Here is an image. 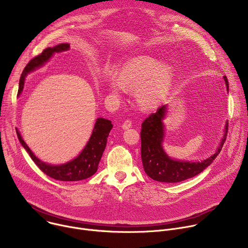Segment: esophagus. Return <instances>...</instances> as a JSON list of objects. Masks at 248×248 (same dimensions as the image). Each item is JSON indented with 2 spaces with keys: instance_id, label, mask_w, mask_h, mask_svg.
<instances>
[{
  "instance_id": "1",
  "label": "esophagus",
  "mask_w": 248,
  "mask_h": 248,
  "mask_svg": "<svg viewBox=\"0 0 248 248\" xmlns=\"http://www.w3.org/2000/svg\"><path fill=\"white\" fill-rule=\"evenodd\" d=\"M129 127H131V121L130 120H125L124 122V124H123V128L124 129H127Z\"/></svg>"
}]
</instances>
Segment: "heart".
Returning <instances> with one entry per match:
<instances>
[{
	"mask_svg": "<svg viewBox=\"0 0 248 248\" xmlns=\"http://www.w3.org/2000/svg\"><path fill=\"white\" fill-rule=\"evenodd\" d=\"M173 79V70L168 64L147 56H139L125 62L120 69L119 78L109 74L105 83L113 94L128 89H137V99L141 106L152 108L169 92Z\"/></svg>",
	"mask_w": 248,
	"mask_h": 248,
	"instance_id": "b5f03b06",
	"label": "heart"
}]
</instances>
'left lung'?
<instances>
[{
	"mask_svg": "<svg viewBox=\"0 0 248 248\" xmlns=\"http://www.w3.org/2000/svg\"><path fill=\"white\" fill-rule=\"evenodd\" d=\"M227 88L229 82L227 77H224ZM166 106L160 107L156 113L147 117L141 124V159L145 172L149 178L161 183H179L200 173L219 155L225 143L228 134V124L224 138L216 153L202 162H181L175 161L167 156L162 147Z\"/></svg>",
	"mask_w": 248,
	"mask_h": 248,
	"instance_id": "obj_1",
	"label": "left lung"
}]
</instances>
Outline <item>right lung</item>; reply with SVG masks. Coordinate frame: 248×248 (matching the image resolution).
<instances>
[{"label": "right lung", "instance_id": "obj_1", "mask_svg": "<svg viewBox=\"0 0 248 248\" xmlns=\"http://www.w3.org/2000/svg\"><path fill=\"white\" fill-rule=\"evenodd\" d=\"M68 48H69V45L66 43L60 44L54 48L45 49L41 54L31 59L29 62L26 64V66L24 67L23 72L21 74L20 80H19L18 94H20V92L22 91L24 78L28 73L32 72V70H34L36 67L41 66L44 62H46L52 57L54 53L65 51ZM112 127H113V124L111 121L103 119V118L97 119L91 137L88 141V143L82 150V152L78 155V157H77L73 161L61 166H52V165H48L41 162L31 152L29 147L24 142V140L21 138V135L19 134L18 131H16V134L21 145L28 152L33 162L37 165V167L44 173H46L47 175L50 176V178L57 181L78 182V181H81L89 178V176L93 175L97 171L99 162L105 150L106 144H107V138Z\"/></svg>", "mask_w": 248, "mask_h": 248}]
</instances>
